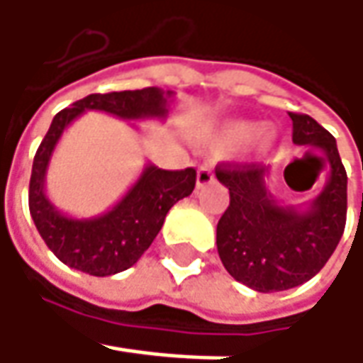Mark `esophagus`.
Instances as JSON below:
<instances>
[{
  "label": "esophagus",
  "instance_id": "1",
  "mask_svg": "<svg viewBox=\"0 0 363 363\" xmlns=\"http://www.w3.org/2000/svg\"><path fill=\"white\" fill-rule=\"evenodd\" d=\"M212 182H214V172H212V167H210V165H200L198 177H196V186H198V188H206V186H210Z\"/></svg>",
  "mask_w": 363,
  "mask_h": 363
}]
</instances>
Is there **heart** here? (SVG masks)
Returning <instances> with one entry per match:
<instances>
[{"instance_id":"b5f03b06","label":"heart","mask_w":363,"mask_h":363,"mask_svg":"<svg viewBox=\"0 0 363 363\" xmlns=\"http://www.w3.org/2000/svg\"><path fill=\"white\" fill-rule=\"evenodd\" d=\"M252 139H257V143L260 149L271 147L274 141V135L271 131H262L260 123L248 119H234L228 121L226 125L220 127V131L216 135V143L224 149H236L242 147L246 143H250Z\"/></svg>"}]
</instances>
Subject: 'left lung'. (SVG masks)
Masks as SVG:
<instances>
[{
	"label": "left lung",
	"mask_w": 363,
	"mask_h": 363,
	"mask_svg": "<svg viewBox=\"0 0 363 363\" xmlns=\"http://www.w3.org/2000/svg\"><path fill=\"white\" fill-rule=\"evenodd\" d=\"M293 143L321 151L329 174L307 208L281 206L269 191L271 167L222 163L218 182L230 191V206L216 228L224 269L258 293L299 286L325 267L340 244L347 214V174L333 135L309 115L289 113ZM286 175V169H285Z\"/></svg>",
	"instance_id": "obj_1"
}]
</instances>
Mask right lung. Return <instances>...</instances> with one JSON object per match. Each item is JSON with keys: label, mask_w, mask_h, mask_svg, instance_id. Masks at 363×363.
<instances>
[{"label": "right lung", "mask_w": 363, "mask_h": 363, "mask_svg": "<svg viewBox=\"0 0 363 363\" xmlns=\"http://www.w3.org/2000/svg\"><path fill=\"white\" fill-rule=\"evenodd\" d=\"M172 91L147 86L141 91L89 94L60 111L38 147L30 177V214L48 248L70 269L92 277H111L133 267L155 236L172 206L196 188V169H160L147 163L139 179L108 212L94 218L62 214L46 196V172L64 129L84 111H103L125 121L165 119Z\"/></svg>", "instance_id": "obj_1"}]
</instances>
